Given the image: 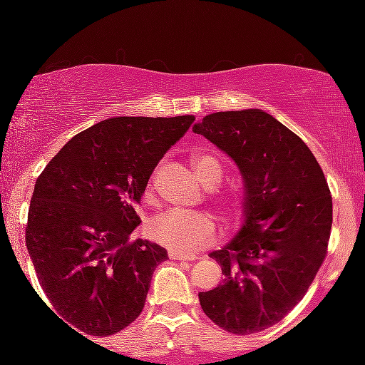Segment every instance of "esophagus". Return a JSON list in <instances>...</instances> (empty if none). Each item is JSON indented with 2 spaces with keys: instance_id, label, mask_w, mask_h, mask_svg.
<instances>
[{
  "instance_id": "34e87169",
  "label": "esophagus",
  "mask_w": 365,
  "mask_h": 365,
  "mask_svg": "<svg viewBox=\"0 0 365 365\" xmlns=\"http://www.w3.org/2000/svg\"><path fill=\"white\" fill-rule=\"evenodd\" d=\"M170 259H173V261H194V259H197V255L182 254V252H177V250H170Z\"/></svg>"
}]
</instances>
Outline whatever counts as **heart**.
Masks as SVG:
<instances>
[{"label": "heart", "mask_w": 365, "mask_h": 365, "mask_svg": "<svg viewBox=\"0 0 365 365\" xmlns=\"http://www.w3.org/2000/svg\"><path fill=\"white\" fill-rule=\"evenodd\" d=\"M192 166L197 177L206 187H216L223 178V168L220 161L209 153H202V150L192 153ZM150 190H153V182L149 183L145 195L150 197ZM149 235L158 244L168 247L171 250L192 254L215 240L216 223L207 212L170 209L150 220Z\"/></svg>", "instance_id": "1"}]
</instances>
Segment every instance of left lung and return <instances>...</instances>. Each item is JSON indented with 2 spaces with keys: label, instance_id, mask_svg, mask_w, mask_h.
<instances>
[{
  "label": "left lung",
  "instance_id": "8db88e82",
  "mask_svg": "<svg viewBox=\"0 0 365 365\" xmlns=\"http://www.w3.org/2000/svg\"><path fill=\"white\" fill-rule=\"evenodd\" d=\"M194 132L228 154L244 180V223L209 254L225 279L199 293L200 307L230 333H257L302 300L324 261L328 182L305 142L262 110L211 113Z\"/></svg>",
  "mask_w": 365,
  "mask_h": 365
}]
</instances>
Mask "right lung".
Instances as JSON below:
<instances>
[{
  "label": "right lung",
  "mask_w": 365,
  "mask_h": 365,
  "mask_svg": "<svg viewBox=\"0 0 365 365\" xmlns=\"http://www.w3.org/2000/svg\"><path fill=\"white\" fill-rule=\"evenodd\" d=\"M194 120L99 121L66 142L37 178L25 230L29 255L49 302L78 334H115L144 309L154 269L168 252L142 238L130 242L140 225L137 204Z\"/></svg>",
  "instance_id": "add662e5"
}]
</instances>
